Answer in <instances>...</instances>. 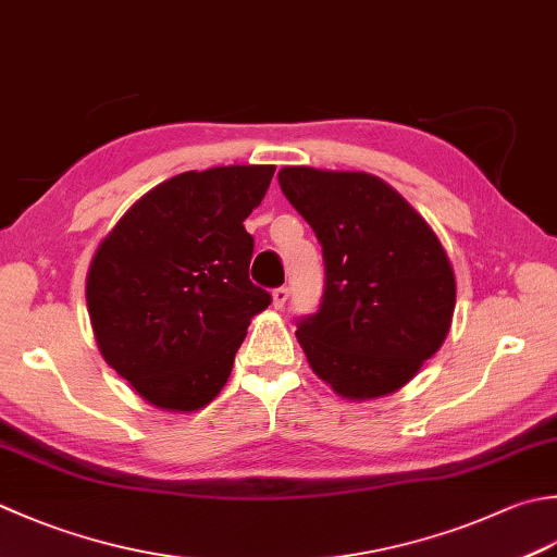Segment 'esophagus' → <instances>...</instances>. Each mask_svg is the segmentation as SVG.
I'll return each instance as SVG.
<instances>
[{
	"label": "esophagus",
	"instance_id": "34e87169",
	"mask_svg": "<svg viewBox=\"0 0 557 557\" xmlns=\"http://www.w3.org/2000/svg\"><path fill=\"white\" fill-rule=\"evenodd\" d=\"M287 299H289V287L282 285V287H277V289H272V307H275V309L285 307Z\"/></svg>",
	"mask_w": 557,
	"mask_h": 557
}]
</instances>
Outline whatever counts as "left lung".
I'll list each match as a JSON object with an SVG mask.
<instances>
[{
    "label": "left lung",
    "mask_w": 557,
    "mask_h": 557,
    "mask_svg": "<svg viewBox=\"0 0 557 557\" xmlns=\"http://www.w3.org/2000/svg\"><path fill=\"white\" fill-rule=\"evenodd\" d=\"M280 188L323 246L319 311L297 321L309 364L337 396H388L449 333L456 280L430 224L364 171L285 166Z\"/></svg>",
    "instance_id": "8db88e82"
}]
</instances>
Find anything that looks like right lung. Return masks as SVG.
<instances>
[{"instance_id": "right-lung-1", "label": "right lung", "mask_w": 557, "mask_h": 557, "mask_svg": "<svg viewBox=\"0 0 557 557\" xmlns=\"http://www.w3.org/2000/svg\"><path fill=\"white\" fill-rule=\"evenodd\" d=\"M275 166L185 171L129 207L86 275L103 359L151 406L190 412L224 388L250 319L272 301L248 280L244 220Z\"/></svg>"}]
</instances>
